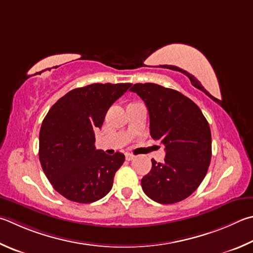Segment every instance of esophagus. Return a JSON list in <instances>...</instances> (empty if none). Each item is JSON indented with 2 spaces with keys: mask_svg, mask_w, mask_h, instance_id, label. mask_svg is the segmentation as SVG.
Wrapping results in <instances>:
<instances>
[{
  "mask_svg": "<svg viewBox=\"0 0 253 253\" xmlns=\"http://www.w3.org/2000/svg\"><path fill=\"white\" fill-rule=\"evenodd\" d=\"M134 158H135L134 155H131V154H129V153L126 154V159H127V160H132Z\"/></svg>",
  "mask_w": 253,
  "mask_h": 253,
  "instance_id": "34e87169",
  "label": "esophagus"
}]
</instances>
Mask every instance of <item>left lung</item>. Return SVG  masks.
Masks as SVG:
<instances>
[{"label": "left lung", "instance_id": "left-lung-1", "mask_svg": "<svg viewBox=\"0 0 253 253\" xmlns=\"http://www.w3.org/2000/svg\"><path fill=\"white\" fill-rule=\"evenodd\" d=\"M144 100L149 113L150 136L165 146V162L151 159L141 179L145 194L169 205L186 199L204 180L211 160V131L200 108L179 93L153 83L129 89Z\"/></svg>", "mask_w": 253, "mask_h": 253}]
</instances>
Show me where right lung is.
<instances>
[{"label": "right lung", "mask_w": 253, "mask_h": 253, "mask_svg": "<svg viewBox=\"0 0 253 253\" xmlns=\"http://www.w3.org/2000/svg\"><path fill=\"white\" fill-rule=\"evenodd\" d=\"M130 86L96 83L75 88L59 98L45 116L40 130V162L54 189L66 199L90 204L111 191L125 156H109L96 149L95 130Z\"/></svg>", "instance_id": "1"}]
</instances>
